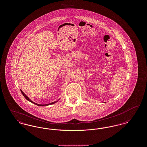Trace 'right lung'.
I'll return each instance as SVG.
<instances>
[{
	"instance_id": "obj_1",
	"label": "right lung",
	"mask_w": 147,
	"mask_h": 147,
	"mask_svg": "<svg viewBox=\"0 0 147 147\" xmlns=\"http://www.w3.org/2000/svg\"><path fill=\"white\" fill-rule=\"evenodd\" d=\"M21 93L22 94V95H24V96L25 97V98H26L28 101H30L31 102H32V103H34V104H35V105H37V106H47V105H52V104H55L56 103V102L57 101H55V102H51V103H50V104H46V105H41V104H36V103H35V102H33V101H32L29 98L24 94V92H23V91H22L21 90Z\"/></svg>"
}]
</instances>
